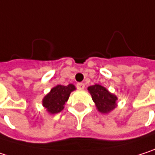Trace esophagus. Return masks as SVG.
<instances>
[{"instance_id":"1","label":"esophagus","mask_w":155,"mask_h":155,"mask_svg":"<svg viewBox=\"0 0 155 155\" xmlns=\"http://www.w3.org/2000/svg\"><path fill=\"white\" fill-rule=\"evenodd\" d=\"M77 88L78 89H84L85 88V84L84 83H78L77 84Z\"/></svg>"}]
</instances>
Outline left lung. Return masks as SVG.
I'll return each mask as SVG.
<instances>
[{
	"label": "left lung",
	"mask_w": 155,
	"mask_h": 155,
	"mask_svg": "<svg viewBox=\"0 0 155 155\" xmlns=\"http://www.w3.org/2000/svg\"><path fill=\"white\" fill-rule=\"evenodd\" d=\"M87 89L99 112L108 113L116 107L117 97L115 95L109 93L104 87L100 85H94L89 87Z\"/></svg>",
	"instance_id": "left-lung-1"
}]
</instances>
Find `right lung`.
Wrapping results in <instances>:
<instances>
[{
	"label": "right lung",
	"instance_id": "1",
	"mask_svg": "<svg viewBox=\"0 0 155 155\" xmlns=\"http://www.w3.org/2000/svg\"><path fill=\"white\" fill-rule=\"evenodd\" d=\"M74 85L69 84L68 86L58 85L53 87L50 92L43 98V106L50 114L59 113L64 108V105L68 101L70 93L75 90Z\"/></svg>",
	"mask_w": 155,
	"mask_h": 155
}]
</instances>
